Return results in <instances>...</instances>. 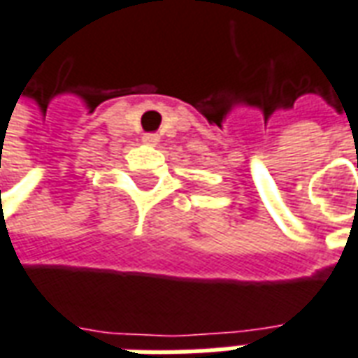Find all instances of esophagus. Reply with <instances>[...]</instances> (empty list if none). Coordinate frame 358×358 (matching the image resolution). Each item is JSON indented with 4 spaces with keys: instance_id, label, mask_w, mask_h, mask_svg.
<instances>
[{
    "instance_id": "1",
    "label": "esophagus",
    "mask_w": 358,
    "mask_h": 358,
    "mask_svg": "<svg viewBox=\"0 0 358 358\" xmlns=\"http://www.w3.org/2000/svg\"><path fill=\"white\" fill-rule=\"evenodd\" d=\"M159 141H161V137L155 136V134H147V136H143L145 145H151V147H155V145H159Z\"/></svg>"
}]
</instances>
